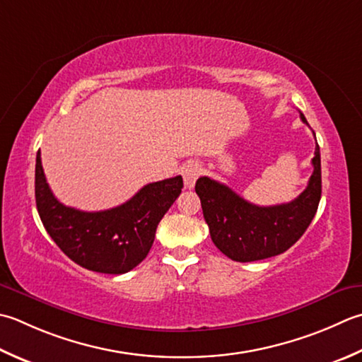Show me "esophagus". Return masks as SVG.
<instances>
[{"label": "esophagus", "instance_id": "1", "mask_svg": "<svg viewBox=\"0 0 362 362\" xmlns=\"http://www.w3.org/2000/svg\"><path fill=\"white\" fill-rule=\"evenodd\" d=\"M201 173H202V168L199 166V163L189 161L188 165H185V168L182 169L183 183H185V188H193L196 180L199 179Z\"/></svg>", "mask_w": 362, "mask_h": 362}]
</instances>
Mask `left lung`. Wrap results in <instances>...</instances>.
Masks as SVG:
<instances>
[{
	"mask_svg": "<svg viewBox=\"0 0 362 362\" xmlns=\"http://www.w3.org/2000/svg\"><path fill=\"white\" fill-rule=\"evenodd\" d=\"M300 117L308 124L303 112ZM313 166L314 173L308 187L296 199L270 207L247 202L224 183L199 177L194 189L201 199L211 242L235 262L262 260L287 251L306 232L320 202L322 166L318 144Z\"/></svg>",
	"mask_w": 362,
	"mask_h": 362,
	"instance_id": "left-lung-1",
	"label": "left lung"
}]
</instances>
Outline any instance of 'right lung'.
<instances>
[{"label":"right lung","instance_id":"add662e5","mask_svg":"<svg viewBox=\"0 0 362 362\" xmlns=\"http://www.w3.org/2000/svg\"><path fill=\"white\" fill-rule=\"evenodd\" d=\"M182 188V175H177L148 183L115 209L83 211L56 199L40 152L35 157V205L42 224L69 259L97 273L122 274L139 265L151 251L158 223Z\"/></svg>","mask_w":362,"mask_h":362}]
</instances>
